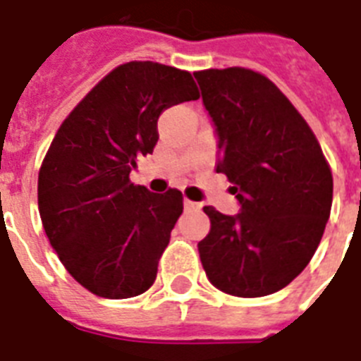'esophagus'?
Masks as SVG:
<instances>
[{
    "label": "esophagus",
    "mask_w": 361,
    "mask_h": 361,
    "mask_svg": "<svg viewBox=\"0 0 361 361\" xmlns=\"http://www.w3.org/2000/svg\"><path fill=\"white\" fill-rule=\"evenodd\" d=\"M184 209L190 211V209H200V203L190 202V200H184Z\"/></svg>",
    "instance_id": "34e87169"
}]
</instances>
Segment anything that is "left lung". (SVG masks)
<instances>
[{
    "mask_svg": "<svg viewBox=\"0 0 361 361\" xmlns=\"http://www.w3.org/2000/svg\"><path fill=\"white\" fill-rule=\"evenodd\" d=\"M216 142V173L240 213L203 207V270L234 297L276 293L310 262L331 213L333 177L302 116L272 81L245 68L194 74Z\"/></svg>",
    "mask_w": 361,
    "mask_h": 361,
    "instance_id": "obj_1",
    "label": "left lung"
}]
</instances>
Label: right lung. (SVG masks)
I'll use <instances>...</instances> for the list:
<instances>
[{
	"instance_id": "add662e5",
	"label": "right lung",
	"mask_w": 361,
	"mask_h": 361,
	"mask_svg": "<svg viewBox=\"0 0 361 361\" xmlns=\"http://www.w3.org/2000/svg\"><path fill=\"white\" fill-rule=\"evenodd\" d=\"M200 99L190 72L127 62L94 85L49 146L37 178L43 228L78 283L104 299L145 293L183 213V194H152L129 173L152 154L164 110Z\"/></svg>"
}]
</instances>
